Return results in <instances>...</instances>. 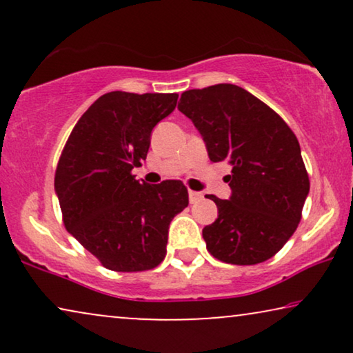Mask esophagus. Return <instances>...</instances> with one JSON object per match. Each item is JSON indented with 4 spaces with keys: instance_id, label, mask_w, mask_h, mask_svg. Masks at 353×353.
Here are the masks:
<instances>
[{
    "instance_id": "obj_1",
    "label": "esophagus",
    "mask_w": 353,
    "mask_h": 353,
    "mask_svg": "<svg viewBox=\"0 0 353 353\" xmlns=\"http://www.w3.org/2000/svg\"><path fill=\"white\" fill-rule=\"evenodd\" d=\"M188 194H190V202H191V204H194V202L202 199V192H197V191L190 190V191H188Z\"/></svg>"
}]
</instances>
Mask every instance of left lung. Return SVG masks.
Here are the masks:
<instances>
[{
    "label": "left lung",
    "instance_id": "1",
    "mask_svg": "<svg viewBox=\"0 0 353 353\" xmlns=\"http://www.w3.org/2000/svg\"><path fill=\"white\" fill-rule=\"evenodd\" d=\"M178 110L204 138L212 162L231 165L230 201L207 194L219 219L202 230L207 250L233 265L272 259L297 230L310 191L301 146L289 125L231 83L190 90Z\"/></svg>",
    "mask_w": 353,
    "mask_h": 353
}]
</instances>
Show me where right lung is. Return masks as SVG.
I'll use <instances>...</instances> for the list:
<instances>
[{
    "label": "right lung",
    "instance_id": "obj_1",
    "mask_svg": "<svg viewBox=\"0 0 353 353\" xmlns=\"http://www.w3.org/2000/svg\"><path fill=\"white\" fill-rule=\"evenodd\" d=\"M176 99V93H105L61 152L54 188L65 230L112 272L156 268L165 259L168 225L190 204L181 181L148 185L132 173Z\"/></svg>",
    "mask_w": 353,
    "mask_h": 353
}]
</instances>
